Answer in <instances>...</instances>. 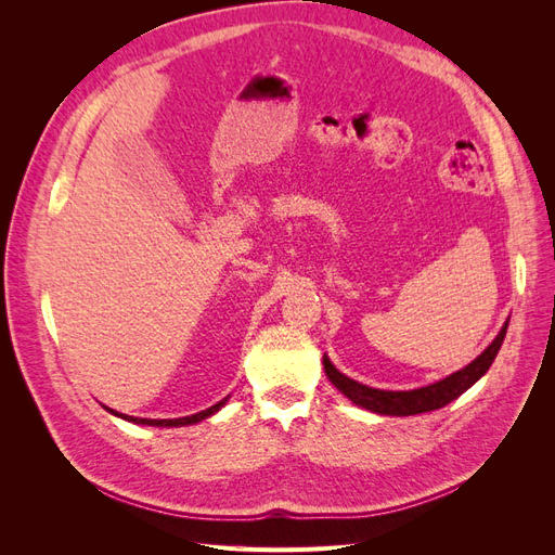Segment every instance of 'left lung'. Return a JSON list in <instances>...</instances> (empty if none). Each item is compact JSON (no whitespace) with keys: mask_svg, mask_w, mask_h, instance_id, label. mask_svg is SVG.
<instances>
[{"mask_svg":"<svg viewBox=\"0 0 555 555\" xmlns=\"http://www.w3.org/2000/svg\"><path fill=\"white\" fill-rule=\"evenodd\" d=\"M507 326H509V322H505V326H502L500 333L495 335V340L486 347L473 363H467L465 367H461V371L451 373L449 377H444L440 382L422 386V389H412V391L373 389V386H365L357 379L343 375L338 367L331 363V359L326 354H324V371H326V377L333 382L335 389L345 393L351 402H354V405H359L363 410H371L375 414H386V416L424 414V412H433V410H440V408L449 405L451 400H456L461 393H465L469 389V386L486 375V371H489L491 363L498 357L502 340H505Z\"/></svg>","mask_w":555,"mask_h":555,"instance_id":"obj_1","label":"left lung"}]
</instances>
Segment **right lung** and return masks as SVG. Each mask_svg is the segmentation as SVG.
Returning a JSON list of instances; mask_svg holds the SVG:
<instances>
[{
    "label": "right lung",
    "instance_id": "right-lung-1",
    "mask_svg": "<svg viewBox=\"0 0 555 555\" xmlns=\"http://www.w3.org/2000/svg\"><path fill=\"white\" fill-rule=\"evenodd\" d=\"M227 400L229 398H224V400H220V402H215L212 408H208V410H204V412H196V414H192V416H180V418H139V416H129V414H120V412H115V410H111V408H106V412H111V414H115V416H120V418H125V422H131V424H139V426H159V428H178V426H192V424H198V422H204V418H208V416H212L215 412H220L224 405H227Z\"/></svg>",
    "mask_w": 555,
    "mask_h": 555
}]
</instances>
